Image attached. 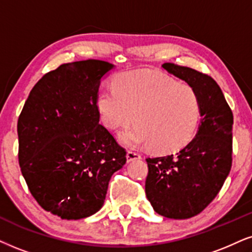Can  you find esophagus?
Listing matches in <instances>:
<instances>
[{
    "mask_svg": "<svg viewBox=\"0 0 252 252\" xmlns=\"http://www.w3.org/2000/svg\"><path fill=\"white\" fill-rule=\"evenodd\" d=\"M126 159H128V161L137 160V159H141V155L135 151H128L126 152Z\"/></svg>",
    "mask_w": 252,
    "mask_h": 252,
    "instance_id": "esophagus-1",
    "label": "esophagus"
}]
</instances>
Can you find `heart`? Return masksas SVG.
<instances>
[{
  "mask_svg": "<svg viewBox=\"0 0 252 252\" xmlns=\"http://www.w3.org/2000/svg\"><path fill=\"white\" fill-rule=\"evenodd\" d=\"M101 122L121 132L128 146H151L161 155L180 151L192 142L201 119V103L195 89L161 73L132 69L114 79V88L102 86L96 96Z\"/></svg>",
  "mask_w": 252,
  "mask_h": 252,
  "instance_id": "1",
  "label": "heart"
}]
</instances>
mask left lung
<instances>
[{
  "mask_svg": "<svg viewBox=\"0 0 252 252\" xmlns=\"http://www.w3.org/2000/svg\"><path fill=\"white\" fill-rule=\"evenodd\" d=\"M161 67L195 89L202 119L192 142L178 154L146 158L145 194L159 215L189 219L215 199L230 172L234 116L212 76L171 63Z\"/></svg>",
  "mask_w": 252,
  "mask_h": 252,
  "instance_id": "8db88e82",
  "label": "left lung"
}]
</instances>
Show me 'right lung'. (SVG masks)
Instances as JSON below:
<instances>
[{
    "label": "right lung",
    "mask_w": 252,
    "mask_h": 252,
    "mask_svg": "<svg viewBox=\"0 0 252 252\" xmlns=\"http://www.w3.org/2000/svg\"><path fill=\"white\" fill-rule=\"evenodd\" d=\"M114 67L102 60L60 65L34 85L18 117V161L41 208L80 220L103 206L126 152L98 123L96 96Z\"/></svg>",
    "instance_id": "obj_1"
}]
</instances>
